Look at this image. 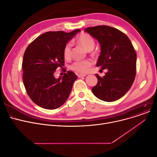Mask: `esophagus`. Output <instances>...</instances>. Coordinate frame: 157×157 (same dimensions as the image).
<instances>
[{"instance_id": "esophagus-1", "label": "esophagus", "mask_w": 157, "mask_h": 157, "mask_svg": "<svg viewBox=\"0 0 157 157\" xmlns=\"http://www.w3.org/2000/svg\"><path fill=\"white\" fill-rule=\"evenodd\" d=\"M77 75L79 78H81V77H86L87 75L86 74H79V75Z\"/></svg>"}]
</instances>
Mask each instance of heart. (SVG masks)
<instances>
[{
    "mask_svg": "<svg viewBox=\"0 0 157 157\" xmlns=\"http://www.w3.org/2000/svg\"><path fill=\"white\" fill-rule=\"evenodd\" d=\"M76 42L78 44L82 46L87 51H91L95 45V40L94 38L90 35L82 33H81L76 40ZM71 44L70 42L67 43L64 45L63 49V56L64 58L68 59L71 57ZM93 65V61L90 60H83L78 61L73 63L70 68L78 73H86L88 71L89 68Z\"/></svg>",
    "mask_w": 157,
    "mask_h": 157,
    "instance_id": "1",
    "label": "heart"
}]
</instances>
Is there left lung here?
I'll use <instances>...</instances> for the list:
<instances>
[{
    "label": "left lung",
    "instance_id": "8db88e82",
    "mask_svg": "<svg viewBox=\"0 0 157 157\" xmlns=\"http://www.w3.org/2000/svg\"><path fill=\"white\" fill-rule=\"evenodd\" d=\"M85 32L100 44L101 54L96 66L107 69L103 77L96 74L98 83L92 88L98 99L112 102L123 97L131 87L136 73V53L128 36L115 28L89 27Z\"/></svg>",
    "mask_w": 157,
    "mask_h": 157
}]
</instances>
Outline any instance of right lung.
<instances>
[{"instance_id":"right-lung-1","label":"right lung","mask_w":157,"mask_h":157,"mask_svg":"<svg viewBox=\"0 0 157 157\" xmlns=\"http://www.w3.org/2000/svg\"><path fill=\"white\" fill-rule=\"evenodd\" d=\"M48 32L36 38L26 49L22 68L23 84L30 99L38 106L48 109H56L69 97L77 76L68 71L56 78L57 68L64 67L63 49L78 32Z\"/></svg>"}]
</instances>
